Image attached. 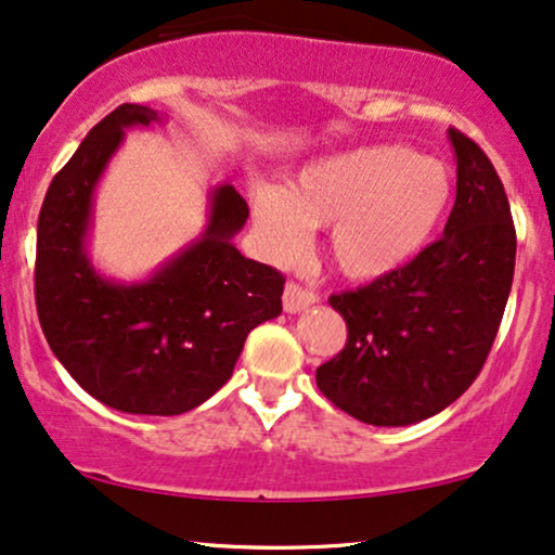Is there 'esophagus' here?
I'll list each match as a JSON object with an SVG mask.
<instances>
[{
    "label": "esophagus",
    "instance_id": "obj_1",
    "mask_svg": "<svg viewBox=\"0 0 555 555\" xmlns=\"http://www.w3.org/2000/svg\"><path fill=\"white\" fill-rule=\"evenodd\" d=\"M284 310L286 312H301L307 310V307L314 305L318 301V294H314L312 289H305V286H299L297 282H289L284 286Z\"/></svg>",
    "mask_w": 555,
    "mask_h": 555
}]
</instances>
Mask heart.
Returning a JSON list of instances; mask_svg holds the SVG:
<instances>
[{"mask_svg":"<svg viewBox=\"0 0 555 555\" xmlns=\"http://www.w3.org/2000/svg\"><path fill=\"white\" fill-rule=\"evenodd\" d=\"M453 199L443 160L404 145H366L305 166L286 189L256 184L254 225L273 258L297 256L307 228H327V254L348 279H378L410 263Z\"/></svg>","mask_w":555,"mask_h":555,"instance_id":"b5f03b06","label":"heart"}]
</instances>
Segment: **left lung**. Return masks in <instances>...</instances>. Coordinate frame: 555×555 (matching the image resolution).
I'll use <instances>...</instances> for the list:
<instances>
[{"label": "left lung", "mask_w": 555, "mask_h": 555, "mask_svg": "<svg viewBox=\"0 0 555 555\" xmlns=\"http://www.w3.org/2000/svg\"><path fill=\"white\" fill-rule=\"evenodd\" d=\"M455 205L443 235L353 292L330 297L346 348L318 369V387L366 425L438 415L472 387L500 330L515 276L517 235L492 160L451 128Z\"/></svg>", "instance_id": "obj_1"}]
</instances>
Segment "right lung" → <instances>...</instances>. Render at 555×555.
Masks as SVG:
<instances>
[{"mask_svg":"<svg viewBox=\"0 0 555 555\" xmlns=\"http://www.w3.org/2000/svg\"><path fill=\"white\" fill-rule=\"evenodd\" d=\"M164 117L120 104L55 173L38 217L35 307L46 340L76 384L112 410L181 415L233 376L248 333L282 312L284 276L233 245L248 220L235 186L212 192L207 230L140 284L91 266V196L125 130Z\"/></svg>","mask_w":555,"mask_h":555,"instance_id":"obj_1","label":"right lung"}]
</instances>
